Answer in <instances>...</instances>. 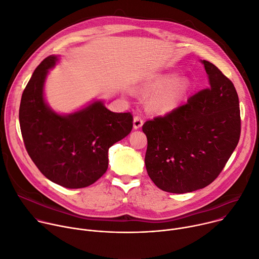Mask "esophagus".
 <instances>
[{
  "instance_id": "esophagus-1",
  "label": "esophagus",
  "mask_w": 259,
  "mask_h": 259,
  "mask_svg": "<svg viewBox=\"0 0 259 259\" xmlns=\"http://www.w3.org/2000/svg\"><path fill=\"white\" fill-rule=\"evenodd\" d=\"M143 125H144V120L142 119V117H140L139 115L134 116V120H133L134 129H139Z\"/></svg>"
}]
</instances>
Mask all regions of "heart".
<instances>
[{
  "label": "heart",
  "instance_id": "1",
  "mask_svg": "<svg viewBox=\"0 0 259 259\" xmlns=\"http://www.w3.org/2000/svg\"><path fill=\"white\" fill-rule=\"evenodd\" d=\"M138 88L145 94L154 92L149 98L148 106L152 111L163 114L181 104L191 88V82L186 77L177 78L174 73H162L148 77Z\"/></svg>",
  "mask_w": 259,
  "mask_h": 259
}]
</instances>
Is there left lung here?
<instances>
[{
	"instance_id": "1",
	"label": "left lung",
	"mask_w": 259,
	"mask_h": 259,
	"mask_svg": "<svg viewBox=\"0 0 259 259\" xmlns=\"http://www.w3.org/2000/svg\"><path fill=\"white\" fill-rule=\"evenodd\" d=\"M201 63L209 87L143 126L148 138V175L166 192H192L214 182L240 140L236 88L214 64Z\"/></svg>"
}]
</instances>
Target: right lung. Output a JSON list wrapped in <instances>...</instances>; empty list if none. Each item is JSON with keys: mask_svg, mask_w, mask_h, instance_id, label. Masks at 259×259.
<instances>
[{"mask_svg": "<svg viewBox=\"0 0 259 259\" xmlns=\"http://www.w3.org/2000/svg\"><path fill=\"white\" fill-rule=\"evenodd\" d=\"M58 57L44 59L22 93L19 124L23 143L35 165L52 182L70 189L84 188L108 167V149L132 130L130 112H112L101 101L70 114L45 103L43 87Z\"/></svg>", "mask_w": 259, "mask_h": 259, "instance_id": "add662e5", "label": "right lung"}]
</instances>
